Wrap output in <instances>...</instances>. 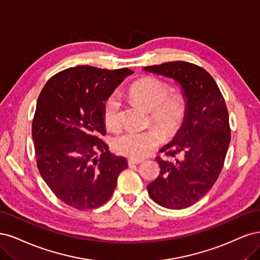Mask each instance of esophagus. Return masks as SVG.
<instances>
[{"instance_id": "obj_1", "label": "esophagus", "mask_w": 260, "mask_h": 260, "mask_svg": "<svg viewBox=\"0 0 260 260\" xmlns=\"http://www.w3.org/2000/svg\"><path fill=\"white\" fill-rule=\"evenodd\" d=\"M141 162H142L141 160H134V158H128V161H127L129 166L131 165H135V164H140Z\"/></svg>"}]
</instances>
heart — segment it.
Wrapping results in <instances>:
<instances>
[{
    "label": "heart",
    "instance_id": "1",
    "mask_svg": "<svg viewBox=\"0 0 260 260\" xmlns=\"http://www.w3.org/2000/svg\"><path fill=\"white\" fill-rule=\"evenodd\" d=\"M128 96L134 103L149 110L150 120L161 129L165 138L177 134L187 118V102L180 93H170L166 82L154 78L144 77L133 83L128 88ZM121 99L118 93H112L105 100L103 118L109 129L120 126ZM161 133L154 127L144 131H125L112 140V148L116 153L134 160L149 155L161 142Z\"/></svg>",
    "mask_w": 260,
    "mask_h": 260
}]
</instances>
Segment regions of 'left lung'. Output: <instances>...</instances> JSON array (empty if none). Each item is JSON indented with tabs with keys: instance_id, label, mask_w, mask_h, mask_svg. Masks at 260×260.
<instances>
[{
	"instance_id": "left-lung-1",
	"label": "left lung",
	"mask_w": 260,
	"mask_h": 260,
	"mask_svg": "<svg viewBox=\"0 0 260 260\" xmlns=\"http://www.w3.org/2000/svg\"><path fill=\"white\" fill-rule=\"evenodd\" d=\"M144 70L175 80L186 98V121L160 150L173 158H155L160 175L147 187L158 205L186 208L207 193L222 170L231 139L228 109L212 75L197 64L171 61Z\"/></svg>"
}]
</instances>
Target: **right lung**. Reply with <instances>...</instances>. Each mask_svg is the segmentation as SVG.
Instances as JSON below:
<instances>
[{
    "mask_svg": "<svg viewBox=\"0 0 260 260\" xmlns=\"http://www.w3.org/2000/svg\"><path fill=\"white\" fill-rule=\"evenodd\" d=\"M133 71L78 66L49 79L32 122L39 172L53 193L77 209L102 206L127 167L109 151L103 106Z\"/></svg>",
    "mask_w": 260,
    "mask_h": 260,
    "instance_id": "obj_1",
    "label": "right lung"
}]
</instances>
